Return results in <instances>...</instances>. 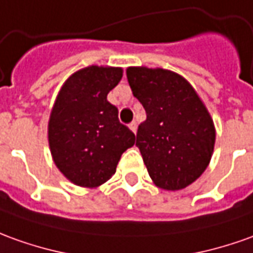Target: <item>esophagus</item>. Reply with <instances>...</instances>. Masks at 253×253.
Returning a JSON list of instances; mask_svg holds the SVG:
<instances>
[{
    "instance_id": "esophagus-1",
    "label": "esophagus",
    "mask_w": 253,
    "mask_h": 253,
    "mask_svg": "<svg viewBox=\"0 0 253 253\" xmlns=\"http://www.w3.org/2000/svg\"><path fill=\"white\" fill-rule=\"evenodd\" d=\"M129 129L133 132V133H136V130H137V124L136 121H132V123L129 124Z\"/></svg>"
}]
</instances>
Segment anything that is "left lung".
<instances>
[{
  "mask_svg": "<svg viewBox=\"0 0 253 253\" xmlns=\"http://www.w3.org/2000/svg\"><path fill=\"white\" fill-rule=\"evenodd\" d=\"M133 96L146 110L136 146L160 189L180 190L207 169L215 146V126L205 104L182 76L164 69L128 67Z\"/></svg>",
  "mask_w": 253,
  "mask_h": 253,
  "instance_id": "8db88e82",
  "label": "left lung"
}]
</instances>
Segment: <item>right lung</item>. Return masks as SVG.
Instances as JSON below:
<instances>
[{
    "mask_svg": "<svg viewBox=\"0 0 253 253\" xmlns=\"http://www.w3.org/2000/svg\"><path fill=\"white\" fill-rule=\"evenodd\" d=\"M123 78L120 67L89 66L67 78L48 124L50 154L59 170L81 187H97L116 173L135 144V133L120 123L107 93Z\"/></svg>",
    "mask_w": 253,
    "mask_h": 253,
    "instance_id": "add662e5",
    "label": "right lung"
}]
</instances>
